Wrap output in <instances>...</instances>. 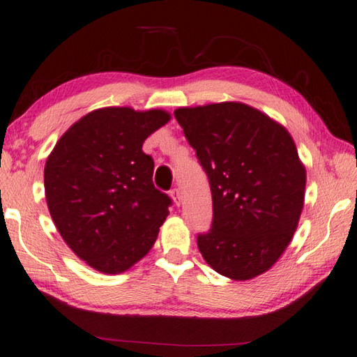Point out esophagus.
<instances>
[{
	"instance_id": "obj_1",
	"label": "esophagus",
	"mask_w": 357,
	"mask_h": 357,
	"mask_svg": "<svg viewBox=\"0 0 357 357\" xmlns=\"http://www.w3.org/2000/svg\"><path fill=\"white\" fill-rule=\"evenodd\" d=\"M170 197L173 198L174 204H176V206L181 204V193H179V189H176V187H174V189L170 190Z\"/></svg>"
}]
</instances>
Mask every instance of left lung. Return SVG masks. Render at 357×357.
I'll return each instance as SVG.
<instances>
[{
    "label": "left lung",
    "mask_w": 357,
    "mask_h": 357,
    "mask_svg": "<svg viewBox=\"0 0 357 357\" xmlns=\"http://www.w3.org/2000/svg\"><path fill=\"white\" fill-rule=\"evenodd\" d=\"M207 174L211 229L198 234L204 261L226 278L252 280L286 251L300 220L306 170L280 123L243 102L174 111Z\"/></svg>",
    "instance_id": "left-lung-1"
}]
</instances>
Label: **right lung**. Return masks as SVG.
Masks as SVG:
<instances>
[{"instance_id":"add662e5","label":"right lung","mask_w":357,"mask_h":357,"mask_svg":"<svg viewBox=\"0 0 357 357\" xmlns=\"http://www.w3.org/2000/svg\"><path fill=\"white\" fill-rule=\"evenodd\" d=\"M170 120L160 109L102 107L57 140L45 164L51 218L75 255L107 275L151 250L172 198L153 184L145 139Z\"/></svg>"}]
</instances>
